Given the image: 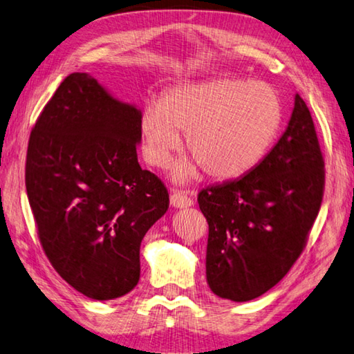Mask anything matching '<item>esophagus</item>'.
<instances>
[{
    "mask_svg": "<svg viewBox=\"0 0 354 354\" xmlns=\"http://www.w3.org/2000/svg\"><path fill=\"white\" fill-rule=\"evenodd\" d=\"M171 203L176 208H188L194 203L193 197L188 193H185L183 189H172L171 194Z\"/></svg>",
    "mask_w": 354,
    "mask_h": 354,
    "instance_id": "obj_1",
    "label": "esophagus"
}]
</instances>
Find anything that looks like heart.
<instances>
[{"mask_svg": "<svg viewBox=\"0 0 354 354\" xmlns=\"http://www.w3.org/2000/svg\"><path fill=\"white\" fill-rule=\"evenodd\" d=\"M283 124L278 93L264 82L218 77L174 85L140 116L142 153L149 165L166 167L180 146L193 161L177 167L189 178L202 167L208 177L230 180L253 169L274 145Z\"/></svg>", "mask_w": 354, "mask_h": 354, "instance_id": "b5f03b06", "label": "heart"}]
</instances>
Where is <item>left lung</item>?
Masks as SVG:
<instances>
[{
	"instance_id": "8db88e82",
	"label": "left lung",
	"mask_w": 354,
	"mask_h": 354,
	"mask_svg": "<svg viewBox=\"0 0 354 354\" xmlns=\"http://www.w3.org/2000/svg\"><path fill=\"white\" fill-rule=\"evenodd\" d=\"M325 191V160L313 116L295 95L286 132L238 180L197 196L208 222L207 281L233 301H249L281 280L305 250Z\"/></svg>"
}]
</instances>
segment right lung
I'll use <instances>...</instances> for the list:
<instances>
[{
    "label": "right lung",
    "mask_w": 354,
    "mask_h": 354,
    "mask_svg": "<svg viewBox=\"0 0 354 354\" xmlns=\"http://www.w3.org/2000/svg\"><path fill=\"white\" fill-rule=\"evenodd\" d=\"M140 116L90 74L73 73L29 136L24 180L43 252L93 300L136 286L141 241L169 207L165 183L136 157Z\"/></svg>",
    "instance_id": "obj_1"
}]
</instances>
